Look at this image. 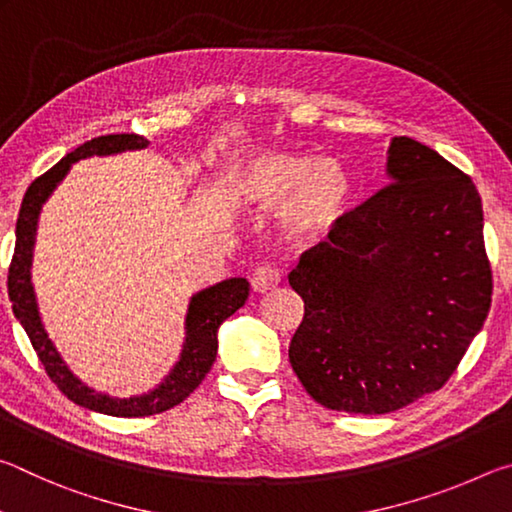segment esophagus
I'll list each match as a JSON object with an SVG mask.
<instances>
[{"mask_svg":"<svg viewBox=\"0 0 512 512\" xmlns=\"http://www.w3.org/2000/svg\"><path fill=\"white\" fill-rule=\"evenodd\" d=\"M280 282H282V273L277 271V268L271 266V264L257 266L253 277H250V284H253V289H255L257 293L271 291V289H275Z\"/></svg>","mask_w":512,"mask_h":512,"instance_id":"obj_1","label":"esophagus"}]
</instances>
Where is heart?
<instances>
[{
    "label": "heart",
    "instance_id": "1",
    "mask_svg": "<svg viewBox=\"0 0 512 512\" xmlns=\"http://www.w3.org/2000/svg\"><path fill=\"white\" fill-rule=\"evenodd\" d=\"M225 192L235 203L257 210L280 205L277 219L284 237L307 246L341 221L350 201V176L334 158L264 151L232 164Z\"/></svg>",
    "mask_w": 512,
    "mask_h": 512
}]
</instances>
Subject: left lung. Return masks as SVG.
Here are the masks:
<instances>
[{
	"label": "left lung",
	"instance_id": "1",
	"mask_svg": "<svg viewBox=\"0 0 512 512\" xmlns=\"http://www.w3.org/2000/svg\"><path fill=\"white\" fill-rule=\"evenodd\" d=\"M386 173L289 273L305 300L291 368L332 411L391 413L443 388L490 311L472 178L411 137H393Z\"/></svg>",
	"mask_w": 512,
	"mask_h": 512
}]
</instances>
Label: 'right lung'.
Segmentation results:
<instances>
[{
	"label": "right lung",
	"instance_id": "right-lung-1",
	"mask_svg": "<svg viewBox=\"0 0 512 512\" xmlns=\"http://www.w3.org/2000/svg\"><path fill=\"white\" fill-rule=\"evenodd\" d=\"M146 146H149V142L135 133L94 137V140L81 144L79 149L67 153L56 167H51L47 173L33 180L27 194H24L20 216H17L15 253L11 259V268H8V298L13 302V314L20 320L24 332H27L49 379L74 404L85 406L90 411L117 415V418H142V415L162 413L183 402L189 393H194L216 359V348H219L216 332H219L225 318H230L239 307H244L250 291L246 277H230V280H223L192 296L185 318V343L180 359L169 375L164 377L162 384L155 386L149 393L124 397V400L121 397H110L106 393H97L85 386L79 377H74V372L65 366V361L60 359L58 350L45 332V325H42L36 291H33L31 284V262L40 210L76 160L90 158V155L137 151L146 149Z\"/></svg>",
	"mask_w": 512,
	"mask_h": 512
}]
</instances>
